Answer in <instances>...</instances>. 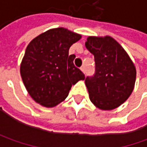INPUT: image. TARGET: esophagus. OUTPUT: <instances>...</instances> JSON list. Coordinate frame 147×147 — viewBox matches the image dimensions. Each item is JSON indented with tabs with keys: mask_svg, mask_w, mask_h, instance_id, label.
<instances>
[{
	"mask_svg": "<svg viewBox=\"0 0 147 147\" xmlns=\"http://www.w3.org/2000/svg\"><path fill=\"white\" fill-rule=\"evenodd\" d=\"M80 69H81V70H82L83 73H84V72H85V70H86V67H85V65H82Z\"/></svg>",
	"mask_w": 147,
	"mask_h": 147,
	"instance_id": "obj_1",
	"label": "esophagus"
}]
</instances>
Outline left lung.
<instances>
[{"instance_id":"obj_1","label":"left lung","mask_w":147,"mask_h":147,"mask_svg":"<svg viewBox=\"0 0 147 147\" xmlns=\"http://www.w3.org/2000/svg\"><path fill=\"white\" fill-rule=\"evenodd\" d=\"M85 46L94 55L95 74L85 83L91 101L110 110L123 104L133 92L136 69L124 49L110 37H89Z\"/></svg>"}]
</instances>
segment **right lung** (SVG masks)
<instances>
[{
  "mask_svg": "<svg viewBox=\"0 0 147 147\" xmlns=\"http://www.w3.org/2000/svg\"><path fill=\"white\" fill-rule=\"evenodd\" d=\"M81 35L64 28H54L35 37L28 44L20 74L28 92L36 102L53 107L65 100L71 89L85 75L69 55L71 46Z\"/></svg>",
  "mask_w": 147,
  "mask_h": 147,
  "instance_id": "obj_1",
  "label": "right lung"
}]
</instances>
